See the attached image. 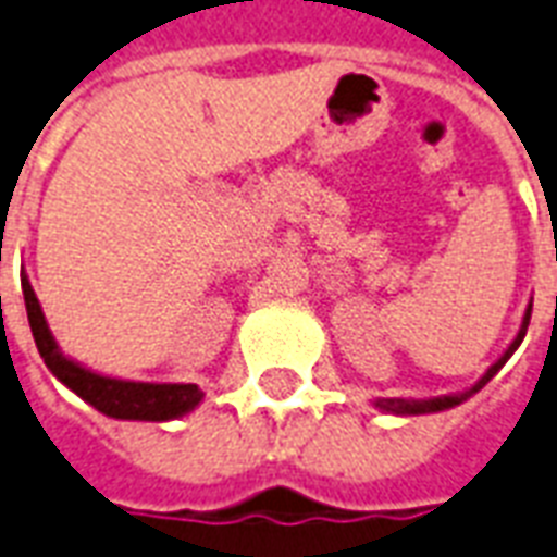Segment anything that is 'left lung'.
<instances>
[{"label":"left lung","instance_id":"left-lung-1","mask_svg":"<svg viewBox=\"0 0 557 557\" xmlns=\"http://www.w3.org/2000/svg\"><path fill=\"white\" fill-rule=\"evenodd\" d=\"M529 321H531V300L529 307H525V315H522V324H520V333L513 336V342L508 345V351L502 354L493 366H490L487 372L481 374L469 389H463V393H448V395H434V398H374L372 405L377 407V410H383V413H393V416H422V413H440V410H451V407L463 405L467 398H472V395L481 389V386H487L490 381H493V374L505 366V362L510 360V354L517 351L522 345V339H525V331H529Z\"/></svg>","mask_w":557,"mask_h":557}]
</instances>
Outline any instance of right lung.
Returning a JSON list of instances; mask_svg holds the SVG:
<instances>
[{"instance_id":"right-lung-1","label":"right lung","mask_w":557,"mask_h":557,"mask_svg":"<svg viewBox=\"0 0 557 557\" xmlns=\"http://www.w3.org/2000/svg\"><path fill=\"white\" fill-rule=\"evenodd\" d=\"M23 298H26L28 327H32L37 351L47 362L49 372L79 395L82 401L97 407L100 413L111 416V419H129V422H171V419L191 413L203 401V393L197 383L121 381V377H109V374L94 372L88 366L70 360L49 331L47 315L40 310V300H37L26 274H23Z\"/></svg>"}]
</instances>
